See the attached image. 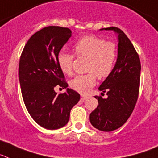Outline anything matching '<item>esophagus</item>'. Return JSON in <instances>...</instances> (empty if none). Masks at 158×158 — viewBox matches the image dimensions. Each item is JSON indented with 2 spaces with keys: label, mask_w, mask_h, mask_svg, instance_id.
Listing matches in <instances>:
<instances>
[{
  "label": "esophagus",
  "mask_w": 158,
  "mask_h": 158,
  "mask_svg": "<svg viewBox=\"0 0 158 158\" xmlns=\"http://www.w3.org/2000/svg\"><path fill=\"white\" fill-rule=\"evenodd\" d=\"M80 99L82 100V101H84V100L87 99V96L83 95V94H81V98H80Z\"/></svg>",
  "instance_id": "1"
}]
</instances>
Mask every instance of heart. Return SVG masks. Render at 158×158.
<instances>
[{
	"mask_svg": "<svg viewBox=\"0 0 158 158\" xmlns=\"http://www.w3.org/2000/svg\"><path fill=\"white\" fill-rule=\"evenodd\" d=\"M78 57L87 59V71L85 75H77L70 82L72 89L87 94L96 83V77L102 79L107 78L113 71L118 60V47L113 41H106L96 35H85L73 46ZM74 56L65 52H60L57 62L64 73H72Z\"/></svg>",
	"mask_w": 158,
	"mask_h": 158,
	"instance_id": "1",
	"label": "heart"
}]
</instances>
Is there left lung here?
Wrapping results in <instances>:
<instances>
[{"label":"left lung","mask_w":158,"mask_h":158,"mask_svg":"<svg viewBox=\"0 0 158 158\" xmlns=\"http://www.w3.org/2000/svg\"><path fill=\"white\" fill-rule=\"evenodd\" d=\"M100 30H113L118 34V60L111 74L98 87L107 98L94 96L98 104L90 113V121L94 128L110 132L122 127L134 110L139 94L141 62L134 45L120 28Z\"/></svg>","instance_id":"8db88e82"}]
</instances>
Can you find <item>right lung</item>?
<instances>
[{
  "instance_id": "obj_1",
  "label": "right lung",
  "mask_w": 158,
  "mask_h": 158,
  "mask_svg": "<svg viewBox=\"0 0 158 158\" xmlns=\"http://www.w3.org/2000/svg\"><path fill=\"white\" fill-rule=\"evenodd\" d=\"M71 36L68 28L48 26L31 35L22 52L19 80L22 97L31 117L48 130H56L68 123L71 108L80 99L72 89L57 94L56 86L68 87L57 56Z\"/></svg>"
}]
</instances>
